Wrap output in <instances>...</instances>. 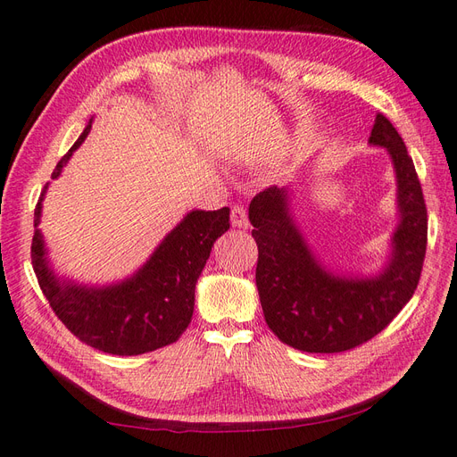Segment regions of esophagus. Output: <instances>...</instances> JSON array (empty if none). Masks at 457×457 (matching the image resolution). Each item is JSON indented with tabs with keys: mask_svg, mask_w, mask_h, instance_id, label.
<instances>
[{
	"mask_svg": "<svg viewBox=\"0 0 457 457\" xmlns=\"http://www.w3.org/2000/svg\"><path fill=\"white\" fill-rule=\"evenodd\" d=\"M230 223H232L234 228H247V225H250V220H247V213H245L244 207H240V205L232 207Z\"/></svg>",
	"mask_w": 457,
	"mask_h": 457,
	"instance_id": "esophagus-1",
	"label": "esophagus"
}]
</instances>
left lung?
Instances as JSON below:
<instances>
[{
	"label": "left lung",
	"mask_w": 457,
	"mask_h": 457,
	"mask_svg": "<svg viewBox=\"0 0 457 457\" xmlns=\"http://www.w3.org/2000/svg\"><path fill=\"white\" fill-rule=\"evenodd\" d=\"M368 143L389 152L396 177L398 225L391 252L370 276L329 270L314 255L292 213V190L270 187L252 200V237L259 247L255 284L269 328L289 347L341 353L389 324L416 292L427 247V210L403 137L383 114Z\"/></svg>",
	"instance_id": "8db88e82"
}]
</instances>
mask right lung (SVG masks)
I'll return each instance as SVG.
<instances>
[{
  "mask_svg": "<svg viewBox=\"0 0 457 457\" xmlns=\"http://www.w3.org/2000/svg\"><path fill=\"white\" fill-rule=\"evenodd\" d=\"M91 121L51 173L61 177L64 165L86 141ZM49 183L34 212L32 265L51 309L72 334L93 349L133 356L175 343L195 312V289L210 259L213 242L230 227V210H192L128 278L106 286L68 280L53 270L44 234L37 228Z\"/></svg>",
  "mask_w": 457,
  "mask_h": 457,
  "instance_id": "obj_1",
  "label": "right lung"
}]
</instances>
